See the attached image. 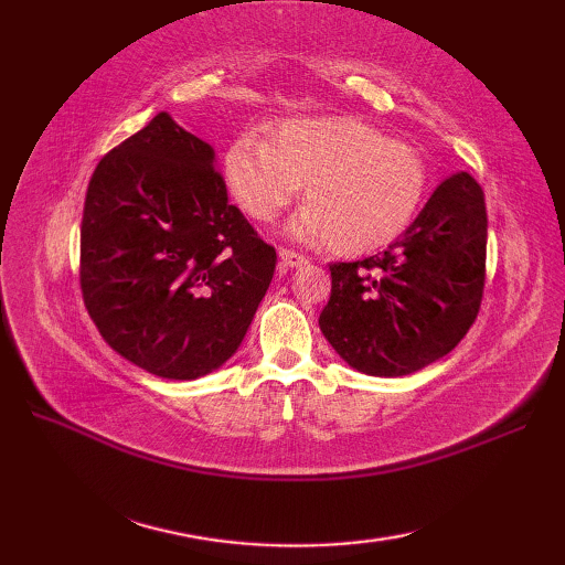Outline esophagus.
<instances>
[{
	"instance_id": "esophagus-1",
	"label": "esophagus",
	"mask_w": 565,
	"mask_h": 565,
	"mask_svg": "<svg viewBox=\"0 0 565 565\" xmlns=\"http://www.w3.org/2000/svg\"><path fill=\"white\" fill-rule=\"evenodd\" d=\"M279 259H281V264H284V267H303V264L308 262L303 255H301V252H296V249H279Z\"/></svg>"
}]
</instances>
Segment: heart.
Returning a JSON list of instances; mask_svg holds the SVG:
<instances>
[{"instance_id": "heart-1", "label": "heart", "mask_w": 565, "mask_h": 565, "mask_svg": "<svg viewBox=\"0 0 565 565\" xmlns=\"http://www.w3.org/2000/svg\"><path fill=\"white\" fill-rule=\"evenodd\" d=\"M223 174L257 223L274 221L306 184L308 206L291 233L352 255L398 237L427 191V167L413 146L347 116L291 118L269 140L239 136L223 154Z\"/></svg>"}]
</instances>
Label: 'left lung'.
<instances>
[{
  "mask_svg": "<svg viewBox=\"0 0 565 565\" xmlns=\"http://www.w3.org/2000/svg\"><path fill=\"white\" fill-rule=\"evenodd\" d=\"M488 213L481 184L456 172L386 252L330 264L320 330L369 376H407L471 330L486 286Z\"/></svg>",
  "mask_w": 565,
  "mask_h": 565,
  "instance_id": "1",
  "label": "left lung"
}]
</instances>
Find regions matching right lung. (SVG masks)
Here are the masks:
<instances>
[{"instance_id": "right-lung-1", "label": "right lung", "mask_w": 565, "mask_h": 565, "mask_svg": "<svg viewBox=\"0 0 565 565\" xmlns=\"http://www.w3.org/2000/svg\"><path fill=\"white\" fill-rule=\"evenodd\" d=\"M276 249L227 201L209 142L158 114L84 196L79 286L114 352L160 379L211 374L245 340Z\"/></svg>"}]
</instances>
